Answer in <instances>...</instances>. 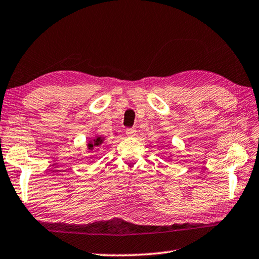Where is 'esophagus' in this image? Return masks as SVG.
Wrapping results in <instances>:
<instances>
[{
	"label": "esophagus",
	"mask_w": 259,
	"mask_h": 259,
	"mask_svg": "<svg viewBox=\"0 0 259 259\" xmlns=\"http://www.w3.org/2000/svg\"><path fill=\"white\" fill-rule=\"evenodd\" d=\"M135 134H137V130H135V128H127L126 130V135H127V137L133 138Z\"/></svg>",
	"instance_id": "obj_1"
}]
</instances>
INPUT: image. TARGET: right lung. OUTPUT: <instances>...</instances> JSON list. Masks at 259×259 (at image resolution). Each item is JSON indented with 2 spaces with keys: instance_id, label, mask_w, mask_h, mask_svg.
Masks as SVG:
<instances>
[{
  "instance_id": "right-lung-1",
  "label": "right lung",
  "mask_w": 259,
  "mask_h": 259,
  "mask_svg": "<svg viewBox=\"0 0 259 259\" xmlns=\"http://www.w3.org/2000/svg\"><path fill=\"white\" fill-rule=\"evenodd\" d=\"M104 139L101 135H95L93 139H91L90 141L88 142V150L89 151H92L94 150V148H98L101 146V144L104 142Z\"/></svg>"
}]
</instances>
